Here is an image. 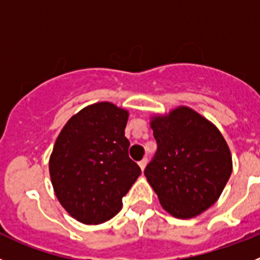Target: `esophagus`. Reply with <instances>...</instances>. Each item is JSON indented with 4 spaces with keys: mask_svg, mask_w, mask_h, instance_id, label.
Masks as SVG:
<instances>
[{
    "mask_svg": "<svg viewBox=\"0 0 260 260\" xmlns=\"http://www.w3.org/2000/svg\"><path fill=\"white\" fill-rule=\"evenodd\" d=\"M146 163H147V157H144V159H142V160H140V161H138V166L141 167V169H142V171H144V169H145V167H146Z\"/></svg>",
    "mask_w": 260,
    "mask_h": 260,
    "instance_id": "34e87169",
    "label": "esophagus"
}]
</instances>
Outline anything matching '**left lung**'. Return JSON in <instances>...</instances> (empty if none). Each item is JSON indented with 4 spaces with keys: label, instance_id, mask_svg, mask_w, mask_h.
<instances>
[{
    "label": "left lung",
    "instance_id": "obj_1",
    "mask_svg": "<svg viewBox=\"0 0 260 260\" xmlns=\"http://www.w3.org/2000/svg\"><path fill=\"white\" fill-rule=\"evenodd\" d=\"M151 128L157 147L145 176L161 207L177 218H192L212 207L232 172L219 131L188 108L156 116Z\"/></svg>",
    "mask_w": 260,
    "mask_h": 260
}]
</instances>
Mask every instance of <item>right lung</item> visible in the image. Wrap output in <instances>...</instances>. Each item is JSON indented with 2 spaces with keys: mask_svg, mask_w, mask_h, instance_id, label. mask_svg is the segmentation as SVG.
<instances>
[{
  "mask_svg": "<svg viewBox=\"0 0 260 260\" xmlns=\"http://www.w3.org/2000/svg\"><path fill=\"white\" fill-rule=\"evenodd\" d=\"M128 113L110 103L87 106L69 119L53 145L50 176L68 213L86 224L111 219L141 174L128 155Z\"/></svg>",
  "mask_w": 260,
  "mask_h": 260,
  "instance_id": "add662e5",
  "label": "right lung"
}]
</instances>
